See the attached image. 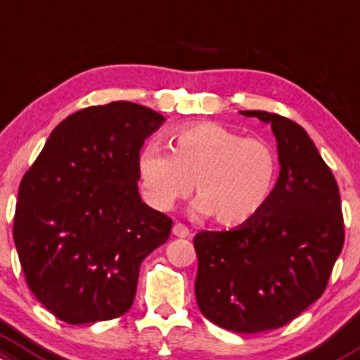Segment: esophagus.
<instances>
[{
  "label": "esophagus",
  "mask_w": 360,
  "mask_h": 360,
  "mask_svg": "<svg viewBox=\"0 0 360 360\" xmlns=\"http://www.w3.org/2000/svg\"><path fill=\"white\" fill-rule=\"evenodd\" d=\"M172 234L176 236V238H188V236L191 234V231H189V229L184 224L176 222V224H174V227H172Z\"/></svg>",
  "instance_id": "esophagus-1"
}]
</instances>
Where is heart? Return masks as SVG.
<instances>
[{"mask_svg": "<svg viewBox=\"0 0 360 360\" xmlns=\"http://www.w3.org/2000/svg\"><path fill=\"white\" fill-rule=\"evenodd\" d=\"M138 176L145 201L157 210H171L195 184L201 212L222 225H240L266 203L276 157L258 138L217 122H193L174 131L171 153L157 143L141 148Z\"/></svg>", "mask_w": 360, "mask_h": 360, "instance_id": "b5f03b06", "label": "heart"}]
</instances>
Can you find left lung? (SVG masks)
<instances>
[{
    "label": "left lung",
    "instance_id": "left-lung-1",
    "mask_svg": "<svg viewBox=\"0 0 360 360\" xmlns=\"http://www.w3.org/2000/svg\"><path fill=\"white\" fill-rule=\"evenodd\" d=\"M240 114L270 122L280 176L264 207L236 229L203 231L195 292L200 311L236 333L275 330L325 292L345 240L333 172L297 122L266 112Z\"/></svg>",
    "mask_w": 360,
    "mask_h": 360
}]
</instances>
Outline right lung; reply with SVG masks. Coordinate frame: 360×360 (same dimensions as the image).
<instances>
[{
  "label": "right lung",
  "instance_id": "add662e5",
  "mask_svg": "<svg viewBox=\"0 0 360 360\" xmlns=\"http://www.w3.org/2000/svg\"><path fill=\"white\" fill-rule=\"evenodd\" d=\"M164 122L117 101L61 121L22 177L13 239L37 301L68 325L108 321L135 301L140 264L172 220L138 195V155Z\"/></svg>",
  "mask_w": 360,
  "mask_h": 360
}]
</instances>
